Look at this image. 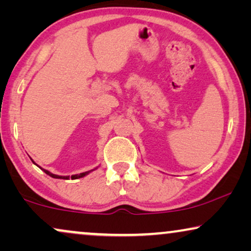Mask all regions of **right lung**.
I'll list each match as a JSON object with an SVG mask.
<instances>
[{
	"instance_id": "add662e5",
	"label": "right lung",
	"mask_w": 251,
	"mask_h": 251,
	"mask_svg": "<svg viewBox=\"0 0 251 251\" xmlns=\"http://www.w3.org/2000/svg\"><path fill=\"white\" fill-rule=\"evenodd\" d=\"M43 171H44V173H46L47 175H49L50 177H52V178H59V179H70V176H58V175L51 174L50 171H48V170H44V169H43ZM91 171H92V170H90V171H85V173H82V174H78V175H73V176H71V178H72V179H77V178H82V177L87 176V175L90 174Z\"/></svg>"
}]
</instances>
